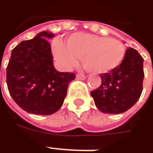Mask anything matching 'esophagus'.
<instances>
[{"label":"esophagus","instance_id":"1","mask_svg":"<svg viewBox=\"0 0 153 153\" xmlns=\"http://www.w3.org/2000/svg\"><path fill=\"white\" fill-rule=\"evenodd\" d=\"M76 77H77V79H82V80H84V79H86V75L83 74H77Z\"/></svg>","mask_w":153,"mask_h":153}]
</instances>
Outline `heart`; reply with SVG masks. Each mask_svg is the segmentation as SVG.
Masks as SVG:
<instances>
[{
    "label": "heart",
    "instance_id": "heart-1",
    "mask_svg": "<svg viewBox=\"0 0 153 153\" xmlns=\"http://www.w3.org/2000/svg\"><path fill=\"white\" fill-rule=\"evenodd\" d=\"M55 59L69 70L82 59L84 68L94 74L108 73L117 69L126 57V47L120 40L87 33H75L67 45L56 40L52 44Z\"/></svg>",
    "mask_w": 153,
    "mask_h": 153
}]
</instances>
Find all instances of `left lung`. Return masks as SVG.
<instances>
[{
	"label": "left lung",
	"mask_w": 153,
	"mask_h": 153,
	"mask_svg": "<svg viewBox=\"0 0 153 153\" xmlns=\"http://www.w3.org/2000/svg\"><path fill=\"white\" fill-rule=\"evenodd\" d=\"M143 62L144 59L137 51L129 48L117 69L100 74L101 86L91 94L101 112L121 114L137 102L143 90Z\"/></svg>",
	"instance_id": "8db88e82"
}]
</instances>
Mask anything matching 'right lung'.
Returning <instances> with one entry per match:
<instances>
[{"instance_id":"add662e5","label":"right lung","mask_w":153,"mask_h":153,"mask_svg":"<svg viewBox=\"0 0 153 153\" xmlns=\"http://www.w3.org/2000/svg\"><path fill=\"white\" fill-rule=\"evenodd\" d=\"M51 32H39L12 51L6 70V82L13 100L29 114L50 115L61 108L67 87L75 74L56 71L51 44Z\"/></svg>"}]
</instances>
